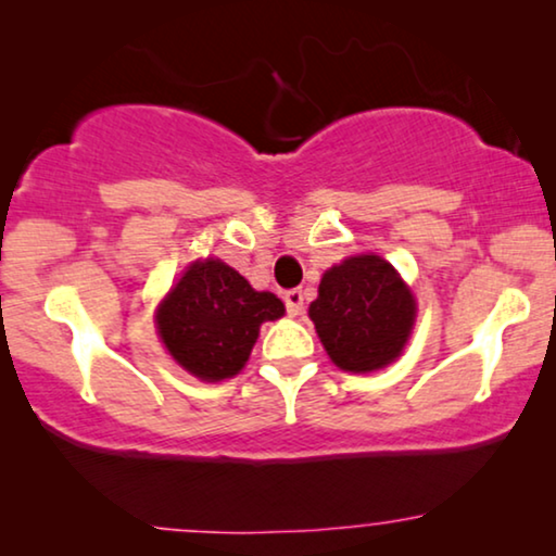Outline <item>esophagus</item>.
<instances>
[{
    "label": "esophagus",
    "mask_w": 556,
    "mask_h": 556,
    "mask_svg": "<svg viewBox=\"0 0 556 556\" xmlns=\"http://www.w3.org/2000/svg\"><path fill=\"white\" fill-rule=\"evenodd\" d=\"M283 301H286V311L291 316H299L303 311V291H301V288H291V291H286Z\"/></svg>",
    "instance_id": "obj_1"
}]
</instances>
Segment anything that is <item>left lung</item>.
<instances>
[{"label":"left lung","instance_id":"1","mask_svg":"<svg viewBox=\"0 0 556 556\" xmlns=\"http://www.w3.org/2000/svg\"><path fill=\"white\" fill-rule=\"evenodd\" d=\"M331 362L371 371L394 362L415 324V299L379 255H356L324 273L308 308Z\"/></svg>","mask_w":556,"mask_h":556}]
</instances>
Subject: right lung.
I'll return each instance as SVG.
<instances>
[{
    "label": "right lung",
    "instance_id": "1",
    "mask_svg": "<svg viewBox=\"0 0 556 556\" xmlns=\"http://www.w3.org/2000/svg\"><path fill=\"white\" fill-rule=\"evenodd\" d=\"M283 301L223 261L189 265L156 316L169 354L194 377L217 382L245 367L263 321L283 316Z\"/></svg>",
    "mask_w": 556,
    "mask_h": 556
}]
</instances>
